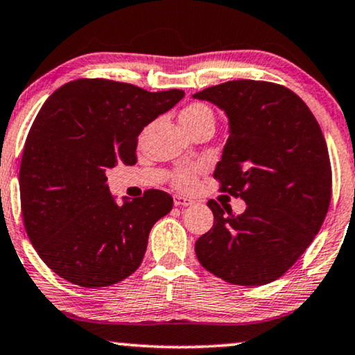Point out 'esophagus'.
Wrapping results in <instances>:
<instances>
[{"label":"esophagus","instance_id":"1","mask_svg":"<svg viewBox=\"0 0 355 355\" xmlns=\"http://www.w3.org/2000/svg\"><path fill=\"white\" fill-rule=\"evenodd\" d=\"M174 207H190L193 202L187 197H182V195H174Z\"/></svg>","mask_w":355,"mask_h":355}]
</instances>
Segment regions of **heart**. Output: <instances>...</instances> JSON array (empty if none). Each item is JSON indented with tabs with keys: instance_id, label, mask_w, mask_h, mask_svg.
<instances>
[{
	"instance_id": "heart-1",
	"label": "heart",
	"mask_w": 355,
	"mask_h": 355,
	"mask_svg": "<svg viewBox=\"0 0 355 355\" xmlns=\"http://www.w3.org/2000/svg\"><path fill=\"white\" fill-rule=\"evenodd\" d=\"M179 121L184 126V130H192L195 126L205 125V123H214V112L211 107H208L203 102H193L184 107L179 114ZM195 182V173L192 169H179L174 173L173 184L181 190H190Z\"/></svg>"
}]
</instances>
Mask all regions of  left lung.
I'll use <instances>...</instances> for the list:
<instances>
[{
    "mask_svg": "<svg viewBox=\"0 0 355 355\" xmlns=\"http://www.w3.org/2000/svg\"><path fill=\"white\" fill-rule=\"evenodd\" d=\"M229 118L214 169L220 192L245 200L234 214L214 200V224L195 243L205 269L229 284H270L300 259L320 230L331 200V166L320 126L285 86L235 80L193 94Z\"/></svg>",
    "mask_w": 355,
    "mask_h": 355,
    "instance_id": "8db88e82",
    "label": "left lung"
}]
</instances>
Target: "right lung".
Here are the masks:
<instances>
[{
	"label": "right lung",
	"mask_w": 355,
	"mask_h": 355,
	"mask_svg": "<svg viewBox=\"0 0 355 355\" xmlns=\"http://www.w3.org/2000/svg\"><path fill=\"white\" fill-rule=\"evenodd\" d=\"M182 97L181 89L81 78L41 107L20 162V205L40 258L70 284L110 286L141 266L150 229L171 211L173 198L152 189L118 205L105 171L135 165L144 126Z\"/></svg>",
	"instance_id": "right-lung-1"
}]
</instances>
